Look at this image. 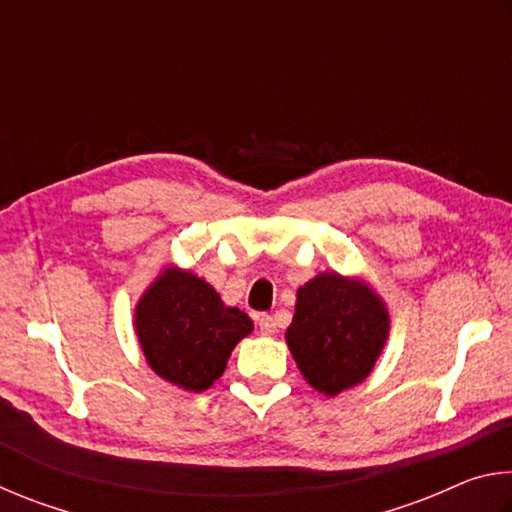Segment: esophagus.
Here are the masks:
<instances>
[{"mask_svg":"<svg viewBox=\"0 0 512 512\" xmlns=\"http://www.w3.org/2000/svg\"><path fill=\"white\" fill-rule=\"evenodd\" d=\"M257 325H259V332H262V334H266V336L275 334V318L273 316H266V314L259 316Z\"/></svg>","mask_w":512,"mask_h":512,"instance_id":"obj_1","label":"esophagus"}]
</instances>
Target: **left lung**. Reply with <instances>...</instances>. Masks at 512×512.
Listing matches in <instances>:
<instances>
[{"instance_id":"obj_1","label":"left lung","mask_w":512,"mask_h":512,"mask_svg":"<svg viewBox=\"0 0 512 512\" xmlns=\"http://www.w3.org/2000/svg\"><path fill=\"white\" fill-rule=\"evenodd\" d=\"M287 345L307 384L336 397L361 384L391 334V314L363 280L336 271L311 277L298 289Z\"/></svg>"}]
</instances>
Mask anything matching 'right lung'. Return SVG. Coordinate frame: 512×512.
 I'll return each instance as SVG.
<instances>
[{
    "label": "right lung",
    "instance_id": "1",
    "mask_svg": "<svg viewBox=\"0 0 512 512\" xmlns=\"http://www.w3.org/2000/svg\"><path fill=\"white\" fill-rule=\"evenodd\" d=\"M133 327L155 375L203 393L223 375L253 320L228 307L210 282L180 266L162 268L135 305Z\"/></svg>",
    "mask_w": 512,
    "mask_h": 512
}]
</instances>
